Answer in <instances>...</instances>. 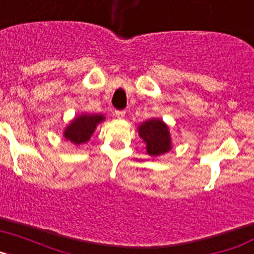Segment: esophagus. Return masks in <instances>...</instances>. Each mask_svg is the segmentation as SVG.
I'll list each match as a JSON object with an SVG mask.
<instances>
[{"mask_svg":"<svg viewBox=\"0 0 254 254\" xmlns=\"http://www.w3.org/2000/svg\"><path fill=\"white\" fill-rule=\"evenodd\" d=\"M125 114H126L125 111H116V112H114V116H116L118 120H123V118H125Z\"/></svg>","mask_w":254,"mask_h":254,"instance_id":"obj_1","label":"esophagus"}]
</instances>
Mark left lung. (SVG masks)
I'll list each match as a JSON object with an SVG mask.
<instances>
[{"label": "left lung", "instance_id": "8db88e82", "mask_svg": "<svg viewBox=\"0 0 254 254\" xmlns=\"http://www.w3.org/2000/svg\"><path fill=\"white\" fill-rule=\"evenodd\" d=\"M138 136L146 145L147 155L158 158L172 150L169 127L160 118H150L137 127Z\"/></svg>", "mask_w": 254, "mask_h": 254}]
</instances>
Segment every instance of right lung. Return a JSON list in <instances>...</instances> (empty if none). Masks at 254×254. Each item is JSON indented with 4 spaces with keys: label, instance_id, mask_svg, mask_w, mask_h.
Returning <instances> with one entry per match:
<instances>
[{
    "label": "right lung",
    "instance_id": "obj_1",
    "mask_svg": "<svg viewBox=\"0 0 254 254\" xmlns=\"http://www.w3.org/2000/svg\"><path fill=\"white\" fill-rule=\"evenodd\" d=\"M105 121L103 114H87L82 113L76 116L64 131V137L73 145H81L87 142L93 136L94 131L100 123Z\"/></svg>",
    "mask_w": 254,
    "mask_h": 254
}]
</instances>
